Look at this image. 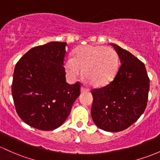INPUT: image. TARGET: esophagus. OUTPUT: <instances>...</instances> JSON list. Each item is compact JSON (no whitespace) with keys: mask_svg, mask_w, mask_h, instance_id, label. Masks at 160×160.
Segmentation results:
<instances>
[{"mask_svg":"<svg viewBox=\"0 0 160 160\" xmlns=\"http://www.w3.org/2000/svg\"><path fill=\"white\" fill-rule=\"evenodd\" d=\"M88 92V88H85V87H81V92H82V93H84V92Z\"/></svg>","mask_w":160,"mask_h":160,"instance_id":"1","label":"esophagus"}]
</instances>
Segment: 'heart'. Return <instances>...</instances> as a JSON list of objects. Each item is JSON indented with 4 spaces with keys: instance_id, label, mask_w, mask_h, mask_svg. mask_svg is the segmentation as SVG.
<instances>
[{
    "instance_id": "obj_1",
    "label": "heart",
    "mask_w": 160,
    "mask_h": 160,
    "mask_svg": "<svg viewBox=\"0 0 160 160\" xmlns=\"http://www.w3.org/2000/svg\"><path fill=\"white\" fill-rule=\"evenodd\" d=\"M69 78H75L83 72L94 87H103L114 78L119 68L116 51L104 46H84L76 49L75 56H68L64 62Z\"/></svg>"
}]
</instances>
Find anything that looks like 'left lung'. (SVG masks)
<instances>
[{
    "instance_id": "left-lung-1",
    "label": "left lung",
    "mask_w": 160,
    "mask_h": 160,
    "mask_svg": "<svg viewBox=\"0 0 160 160\" xmlns=\"http://www.w3.org/2000/svg\"><path fill=\"white\" fill-rule=\"evenodd\" d=\"M111 45L121 65L110 84L92 90L91 114L94 123L101 130L118 132L131 126L145 111L149 78L140 60L116 44Z\"/></svg>"
}]
</instances>
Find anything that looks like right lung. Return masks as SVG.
I'll use <instances>...</instances> for the list:
<instances>
[{
  "instance_id": "add662e5",
  "label": "right lung",
  "mask_w": 160,
  "mask_h": 160,
  "mask_svg": "<svg viewBox=\"0 0 160 160\" xmlns=\"http://www.w3.org/2000/svg\"><path fill=\"white\" fill-rule=\"evenodd\" d=\"M66 42L36 46L18 62L13 72L12 96L18 114L27 124L41 130L61 126L80 95V83L66 81Z\"/></svg>"
}]
</instances>
